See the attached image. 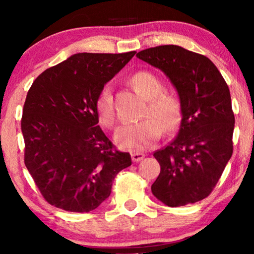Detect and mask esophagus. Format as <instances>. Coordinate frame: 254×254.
<instances>
[{"instance_id": "esophagus-1", "label": "esophagus", "mask_w": 254, "mask_h": 254, "mask_svg": "<svg viewBox=\"0 0 254 254\" xmlns=\"http://www.w3.org/2000/svg\"><path fill=\"white\" fill-rule=\"evenodd\" d=\"M145 157L144 154H141V152H131V159L133 162H140Z\"/></svg>"}]
</instances>
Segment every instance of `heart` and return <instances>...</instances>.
<instances>
[{
    "mask_svg": "<svg viewBox=\"0 0 254 254\" xmlns=\"http://www.w3.org/2000/svg\"><path fill=\"white\" fill-rule=\"evenodd\" d=\"M130 81L134 88L148 99L144 112V117L148 118L138 123L123 125L117 131L116 141L124 149L144 150L159 140L163 128L166 133H171L179 126L182 103L172 93L163 92L164 85L162 81L150 71L135 72ZM95 107L99 124L109 129L113 128L116 125V111L111 84H105L100 89Z\"/></svg>",
    "mask_w": 254,
    "mask_h": 254,
    "instance_id": "heart-1",
    "label": "heart"
}]
</instances>
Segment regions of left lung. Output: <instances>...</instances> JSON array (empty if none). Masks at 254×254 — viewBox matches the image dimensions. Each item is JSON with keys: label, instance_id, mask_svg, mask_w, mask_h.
<instances>
[{"label": "left lung", "instance_id": "1", "mask_svg": "<svg viewBox=\"0 0 254 254\" xmlns=\"http://www.w3.org/2000/svg\"><path fill=\"white\" fill-rule=\"evenodd\" d=\"M136 57L164 71L182 103L178 136L154 152L161 173L152 194L169 207L197 202L213 192L234 151L227 83L207 57L176 45L147 48Z\"/></svg>", "mask_w": 254, "mask_h": 254}]
</instances>
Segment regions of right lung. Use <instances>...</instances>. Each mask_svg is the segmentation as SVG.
I'll use <instances>...</instances> for the list:
<instances>
[{
    "mask_svg": "<svg viewBox=\"0 0 254 254\" xmlns=\"http://www.w3.org/2000/svg\"><path fill=\"white\" fill-rule=\"evenodd\" d=\"M136 52L78 53L41 72L26 95L20 121L24 163L41 195L72 213L96 209L113 180L131 164L98 126L100 89Z\"/></svg>",
    "mask_w": 254,
    "mask_h": 254,
    "instance_id": "right-lung-1",
    "label": "right lung"
}]
</instances>
